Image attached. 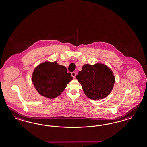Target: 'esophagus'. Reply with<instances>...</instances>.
I'll return each instance as SVG.
<instances>
[{
  "mask_svg": "<svg viewBox=\"0 0 147 147\" xmlns=\"http://www.w3.org/2000/svg\"><path fill=\"white\" fill-rule=\"evenodd\" d=\"M76 73L75 72H72V73H71V75H72V76L73 77V78H75V76H76Z\"/></svg>",
  "mask_w": 147,
  "mask_h": 147,
  "instance_id": "obj_1",
  "label": "esophagus"
}]
</instances>
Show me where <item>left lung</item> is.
I'll list each match as a JSON object with an SVG mask.
<instances>
[{
    "label": "left lung",
    "mask_w": 147,
    "mask_h": 147,
    "mask_svg": "<svg viewBox=\"0 0 147 147\" xmlns=\"http://www.w3.org/2000/svg\"><path fill=\"white\" fill-rule=\"evenodd\" d=\"M76 78L81 84L85 94L93 100L107 97L113 89L115 81L112 71L102 64L84 65Z\"/></svg>",
    "instance_id": "8db88e82"
}]
</instances>
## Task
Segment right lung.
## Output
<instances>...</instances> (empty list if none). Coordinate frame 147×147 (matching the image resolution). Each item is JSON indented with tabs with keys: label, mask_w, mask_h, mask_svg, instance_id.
Instances as JSON below:
<instances>
[{
	"label": "right lung",
	"mask_w": 147,
	"mask_h": 147,
	"mask_svg": "<svg viewBox=\"0 0 147 147\" xmlns=\"http://www.w3.org/2000/svg\"><path fill=\"white\" fill-rule=\"evenodd\" d=\"M73 80L70 73L56 61L45 62L39 65L33 73V84L43 97L54 99L61 94Z\"/></svg>",
	"instance_id": "right-lung-1"
}]
</instances>
